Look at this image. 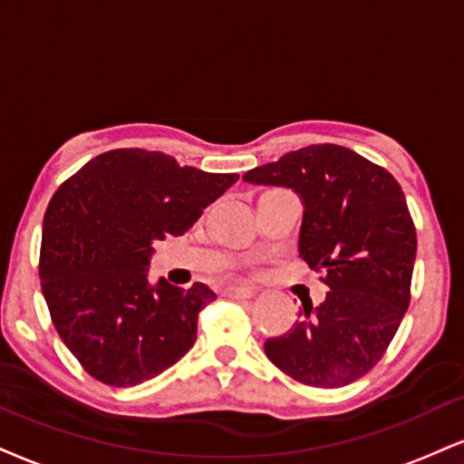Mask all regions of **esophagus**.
I'll return each instance as SVG.
<instances>
[{"label": "esophagus", "mask_w": 464, "mask_h": 464, "mask_svg": "<svg viewBox=\"0 0 464 464\" xmlns=\"http://www.w3.org/2000/svg\"><path fill=\"white\" fill-rule=\"evenodd\" d=\"M225 294L228 295V298L244 300V298H253L256 292H255V287H248V285H231L225 289Z\"/></svg>", "instance_id": "esophagus-1"}]
</instances>
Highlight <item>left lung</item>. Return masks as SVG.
Here are the masks:
<instances>
[{
    "label": "left lung",
    "mask_w": 464,
    "mask_h": 464,
    "mask_svg": "<svg viewBox=\"0 0 464 464\" xmlns=\"http://www.w3.org/2000/svg\"><path fill=\"white\" fill-rule=\"evenodd\" d=\"M289 188L303 203L298 253L331 292L266 342L278 370L311 387L359 381L382 359L411 303L417 236L400 183L337 144H311L242 177Z\"/></svg>",
    "instance_id": "8db88e82"
}]
</instances>
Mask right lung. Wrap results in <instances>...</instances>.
Listing matches in <instances>:
<instances>
[{"instance_id": "obj_1", "label": "right lung", "mask_w": 464, "mask_h": 464, "mask_svg": "<svg viewBox=\"0 0 464 464\" xmlns=\"http://www.w3.org/2000/svg\"><path fill=\"white\" fill-rule=\"evenodd\" d=\"M237 179L160 150L116 149L58 188L43 220L41 287L55 331L91 376L133 387L188 354L216 294L203 283H150L153 242L183 236Z\"/></svg>"}]
</instances>
